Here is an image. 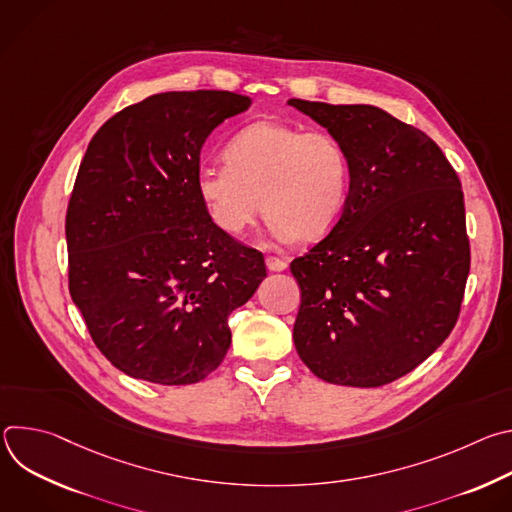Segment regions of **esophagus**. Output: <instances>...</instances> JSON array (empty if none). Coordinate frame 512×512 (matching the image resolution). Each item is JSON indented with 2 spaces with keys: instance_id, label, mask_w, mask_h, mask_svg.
<instances>
[{
  "instance_id": "obj_1",
  "label": "esophagus",
  "mask_w": 512,
  "mask_h": 512,
  "mask_svg": "<svg viewBox=\"0 0 512 512\" xmlns=\"http://www.w3.org/2000/svg\"><path fill=\"white\" fill-rule=\"evenodd\" d=\"M265 265H267L269 271H285L287 269V261H283L279 257H273V255L265 257Z\"/></svg>"
}]
</instances>
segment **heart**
Returning <instances> with one entry per match:
<instances>
[{
  "instance_id": "b5f03b06",
  "label": "heart",
  "mask_w": 512,
  "mask_h": 512,
  "mask_svg": "<svg viewBox=\"0 0 512 512\" xmlns=\"http://www.w3.org/2000/svg\"><path fill=\"white\" fill-rule=\"evenodd\" d=\"M352 168L344 145L324 129L275 119L241 127L225 145V162L202 164L196 194L210 221L239 237L263 206L281 243L328 235L350 200Z\"/></svg>"
}]
</instances>
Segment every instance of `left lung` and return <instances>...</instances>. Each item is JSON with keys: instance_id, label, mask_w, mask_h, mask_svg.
Listing matches in <instances>:
<instances>
[{"instance_id": "obj_1", "label": "left lung", "mask_w": 512, "mask_h": 512, "mask_svg": "<svg viewBox=\"0 0 512 512\" xmlns=\"http://www.w3.org/2000/svg\"><path fill=\"white\" fill-rule=\"evenodd\" d=\"M287 105L332 133L352 168L338 225L291 261L302 289L296 350L326 383L387 385L458 320L470 271L462 184L431 137L381 107Z\"/></svg>"}]
</instances>
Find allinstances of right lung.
Wrapping results in <instances>:
<instances>
[{
	"instance_id": "right-lung-1",
	"label": "right lung",
	"mask_w": 512,
	"mask_h": 512,
	"mask_svg": "<svg viewBox=\"0 0 512 512\" xmlns=\"http://www.w3.org/2000/svg\"><path fill=\"white\" fill-rule=\"evenodd\" d=\"M249 107L229 91L160 93L89 143L66 212L68 287L97 348L133 379H206L231 346V312L267 277L194 188L206 137Z\"/></svg>"
}]
</instances>
